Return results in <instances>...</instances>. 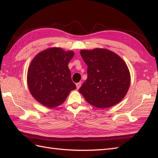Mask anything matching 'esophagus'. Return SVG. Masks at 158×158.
Returning <instances> with one entry per match:
<instances>
[{"instance_id": "34e87169", "label": "esophagus", "mask_w": 158, "mask_h": 158, "mask_svg": "<svg viewBox=\"0 0 158 158\" xmlns=\"http://www.w3.org/2000/svg\"><path fill=\"white\" fill-rule=\"evenodd\" d=\"M81 84H82V82H78V83H76V88H77V89H79V88H80V86H81Z\"/></svg>"}]
</instances>
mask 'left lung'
<instances>
[{"label":"left lung","instance_id":"obj_1","mask_svg":"<svg viewBox=\"0 0 158 158\" xmlns=\"http://www.w3.org/2000/svg\"><path fill=\"white\" fill-rule=\"evenodd\" d=\"M88 66V78L79 92L87 102L106 109L120 102L131 83V76L124 60L114 52L105 49L80 51Z\"/></svg>","mask_w":158,"mask_h":158}]
</instances>
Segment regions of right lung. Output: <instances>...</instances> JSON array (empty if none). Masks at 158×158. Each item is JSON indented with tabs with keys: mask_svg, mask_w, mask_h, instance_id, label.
Returning a JSON list of instances; mask_svg holds the SVG:
<instances>
[{
	"mask_svg": "<svg viewBox=\"0 0 158 158\" xmlns=\"http://www.w3.org/2000/svg\"><path fill=\"white\" fill-rule=\"evenodd\" d=\"M74 54L53 47L40 52L33 59L27 71V84L38 102L47 107H55L76 88L68 67Z\"/></svg>",
	"mask_w": 158,
	"mask_h": 158,
	"instance_id": "right-lung-1",
	"label": "right lung"
}]
</instances>
